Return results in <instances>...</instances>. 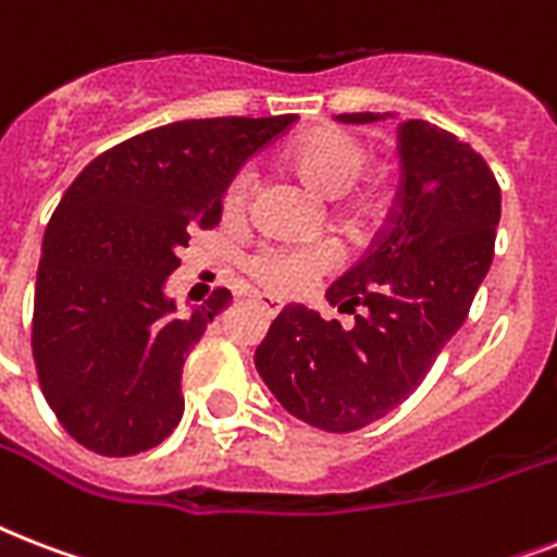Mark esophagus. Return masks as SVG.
<instances>
[{
	"label": "esophagus",
	"instance_id": "34e87169",
	"mask_svg": "<svg viewBox=\"0 0 557 557\" xmlns=\"http://www.w3.org/2000/svg\"><path fill=\"white\" fill-rule=\"evenodd\" d=\"M253 304L260 306L262 312H269V314H277L280 309H283V300L274 295H253Z\"/></svg>",
	"mask_w": 557,
	"mask_h": 557
}]
</instances>
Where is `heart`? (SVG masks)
Wrapping results in <instances>:
<instances>
[{"label": "heart", "mask_w": 557, "mask_h": 557, "mask_svg": "<svg viewBox=\"0 0 557 557\" xmlns=\"http://www.w3.org/2000/svg\"><path fill=\"white\" fill-rule=\"evenodd\" d=\"M292 168L300 173L306 185L314 187L321 196H344L367 176L372 164L370 144L361 135L341 129V126H323L304 135L292 147ZM253 187V173L243 168L225 187L222 210L227 219L243 216L248 196ZM370 199L358 208V216L370 213ZM335 262L332 245H269L248 260V271L260 280L262 286L280 295L304 292L314 277Z\"/></svg>", "instance_id": "obj_1"}]
</instances>
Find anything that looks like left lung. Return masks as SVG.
Segmentation results:
<instances>
[{"label":"left lung","mask_w":557,"mask_h":557,"mask_svg":"<svg viewBox=\"0 0 557 557\" xmlns=\"http://www.w3.org/2000/svg\"><path fill=\"white\" fill-rule=\"evenodd\" d=\"M398 156L401 187L387 225L326 288L338 312L358 309L356 323L344 330L288 304L253 352L280 405L321 431H358L401 405L466 323L492 265L500 185L483 156L428 121L398 126Z\"/></svg>","instance_id":"8db88e82"}]
</instances>
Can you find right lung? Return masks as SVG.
Listing matches in <instances>:
<instances>
[{"mask_svg": "<svg viewBox=\"0 0 557 557\" xmlns=\"http://www.w3.org/2000/svg\"><path fill=\"white\" fill-rule=\"evenodd\" d=\"M295 121H176L100 152L63 193L42 236L30 347L48 407L83 448L133 457L182 422L185 356L231 292L178 314L164 292L178 248L219 225L227 182Z\"/></svg>", "mask_w": 557, "mask_h": 557, "instance_id": "obj_1", "label": "right lung"}]
</instances>
